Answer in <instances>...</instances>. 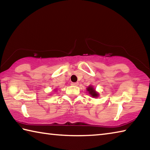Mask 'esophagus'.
Wrapping results in <instances>:
<instances>
[{
	"mask_svg": "<svg viewBox=\"0 0 150 150\" xmlns=\"http://www.w3.org/2000/svg\"><path fill=\"white\" fill-rule=\"evenodd\" d=\"M71 85H74V86H77V85H79V83H78V82L71 83Z\"/></svg>",
	"mask_w": 150,
	"mask_h": 150,
	"instance_id": "esophagus-1",
	"label": "esophagus"
}]
</instances>
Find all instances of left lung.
<instances>
[{
  "label": "left lung",
  "mask_w": 150,
  "mask_h": 150,
  "mask_svg": "<svg viewBox=\"0 0 150 150\" xmlns=\"http://www.w3.org/2000/svg\"><path fill=\"white\" fill-rule=\"evenodd\" d=\"M87 91H88V93H89L90 95L93 96V97H97L98 96V94L95 91V89L90 86V87H88L87 88Z\"/></svg>",
  "instance_id": "8db88e82"
}]
</instances>
